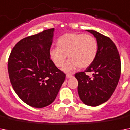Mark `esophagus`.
I'll return each instance as SVG.
<instances>
[{"label":"esophagus","mask_w":130,"mask_h":130,"mask_svg":"<svg viewBox=\"0 0 130 130\" xmlns=\"http://www.w3.org/2000/svg\"><path fill=\"white\" fill-rule=\"evenodd\" d=\"M66 77H67V78H71V77H73V75H70V74H67Z\"/></svg>","instance_id":"obj_1"}]
</instances>
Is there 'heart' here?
I'll return each mask as SVG.
<instances>
[{
    "instance_id": "obj_1",
    "label": "heart",
    "mask_w": 130,
    "mask_h": 130,
    "mask_svg": "<svg viewBox=\"0 0 130 130\" xmlns=\"http://www.w3.org/2000/svg\"><path fill=\"white\" fill-rule=\"evenodd\" d=\"M98 51L95 38L90 34L68 33L61 36L57 41V48H52L49 56L54 65L61 68L65 64L66 57L69 59L63 71L70 73L77 67L84 69L94 61Z\"/></svg>"
}]
</instances>
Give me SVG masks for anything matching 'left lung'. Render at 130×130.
<instances>
[{"label": "left lung", "instance_id": "left-lung-1", "mask_svg": "<svg viewBox=\"0 0 130 130\" xmlns=\"http://www.w3.org/2000/svg\"><path fill=\"white\" fill-rule=\"evenodd\" d=\"M96 37L98 51L93 63L84 71L75 74L81 101L96 107L105 103L114 92L121 70V59L115 44L109 37L94 30H87ZM92 73L90 77L87 73Z\"/></svg>", "mask_w": 130, "mask_h": 130}]
</instances>
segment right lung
Returning <instances> with one entry per match:
<instances>
[{"instance_id": "right-lung-1", "label": "right lung", "mask_w": 130, "mask_h": 130, "mask_svg": "<svg viewBox=\"0 0 130 130\" xmlns=\"http://www.w3.org/2000/svg\"><path fill=\"white\" fill-rule=\"evenodd\" d=\"M54 28L24 38L13 47L8 60L11 85L17 96L36 108L55 101L65 74L52 62L49 52Z\"/></svg>"}]
</instances>
